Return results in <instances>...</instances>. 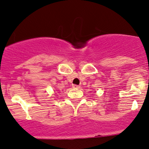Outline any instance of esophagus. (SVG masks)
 I'll use <instances>...</instances> for the list:
<instances>
[{
	"label": "esophagus",
	"instance_id": "1",
	"mask_svg": "<svg viewBox=\"0 0 149 149\" xmlns=\"http://www.w3.org/2000/svg\"><path fill=\"white\" fill-rule=\"evenodd\" d=\"M73 88H80V86L76 85V84H74V85H73Z\"/></svg>",
	"mask_w": 149,
	"mask_h": 149
}]
</instances>
